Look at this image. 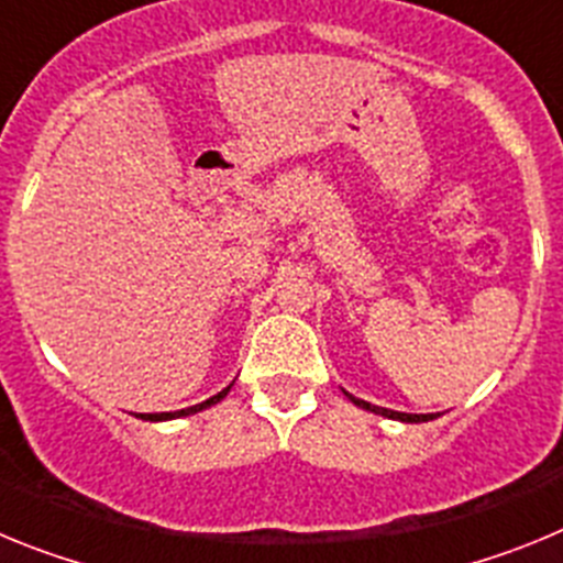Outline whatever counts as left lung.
<instances>
[{
    "instance_id": "1",
    "label": "left lung",
    "mask_w": 563,
    "mask_h": 563,
    "mask_svg": "<svg viewBox=\"0 0 563 563\" xmlns=\"http://www.w3.org/2000/svg\"><path fill=\"white\" fill-rule=\"evenodd\" d=\"M343 395L350 397L355 406H361V409L372 411V415H380V417H389V420H400V422H426V420H434V415H406V411H391V409H383V406H372V402L366 400H357V397H352L350 391H343Z\"/></svg>"
}]
</instances>
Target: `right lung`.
I'll return each mask as SVG.
<instances>
[{
	"instance_id": "right-lung-1",
	"label": "right lung",
	"mask_w": 563,
	"mask_h": 563,
	"mask_svg": "<svg viewBox=\"0 0 563 563\" xmlns=\"http://www.w3.org/2000/svg\"><path fill=\"white\" fill-rule=\"evenodd\" d=\"M233 386V383H231ZM231 386H225V389L220 391V395H213V397H208L206 402H197V406H188V409H180V411H161V415H141V420H174V417H188V415H197V411H202V409H208V406H213V402H220L222 397L228 395V391H231Z\"/></svg>"
}]
</instances>
